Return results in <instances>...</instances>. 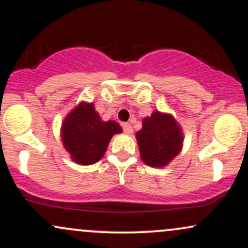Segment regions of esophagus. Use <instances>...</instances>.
<instances>
[{
  "label": "esophagus",
  "mask_w": 248,
  "mask_h": 248,
  "mask_svg": "<svg viewBox=\"0 0 248 248\" xmlns=\"http://www.w3.org/2000/svg\"><path fill=\"white\" fill-rule=\"evenodd\" d=\"M122 128H124V132L128 134V135H130L133 133V127L130 126V124H122Z\"/></svg>",
  "instance_id": "34e87169"
}]
</instances>
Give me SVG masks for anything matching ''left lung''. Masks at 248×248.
<instances>
[{"instance_id":"left-lung-1","label":"left lung","mask_w":248,"mask_h":248,"mask_svg":"<svg viewBox=\"0 0 248 248\" xmlns=\"http://www.w3.org/2000/svg\"><path fill=\"white\" fill-rule=\"evenodd\" d=\"M135 136L142 161L154 168L168 166L183 146V133L177 121L158 110L143 119L142 129Z\"/></svg>"}]
</instances>
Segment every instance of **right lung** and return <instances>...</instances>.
Returning a JSON list of instances; mask_svg holds the SVG:
<instances>
[{"mask_svg":"<svg viewBox=\"0 0 248 248\" xmlns=\"http://www.w3.org/2000/svg\"><path fill=\"white\" fill-rule=\"evenodd\" d=\"M121 132L118 122L101 120L92 102H80L62 121V141L73 162L91 166L101 160L110 139Z\"/></svg>","mask_w":248,"mask_h":248,"instance_id":"obj_1","label":"right lung"}]
</instances>
